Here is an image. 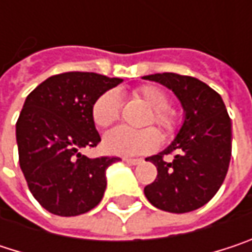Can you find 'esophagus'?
Listing matches in <instances>:
<instances>
[{"mask_svg": "<svg viewBox=\"0 0 252 252\" xmlns=\"http://www.w3.org/2000/svg\"><path fill=\"white\" fill-rule=\"evenodd\" d=\"M124 162L129 163V165H138V163H141V159H131V158H124Z\"/></svg>", "mask_w": 252, "mask_h": 252, "instance_id": "1", "label": "esophagus"}]
</instances>
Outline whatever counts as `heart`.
<instances>
[{
    "mask_svg": "<svg viewBox=\"0 0 252 252\" xmlns=\"http://www.w3.org/2000/svg\"><path fill=\"white\" fill-rule=\"evenodd\" d=\"M134 96L143 100L150 109L152 115L147 120V126L155 124L165 132H174L176 128L175 114L171 108V96L160 87L146 84L134 92ZM121 115V97L115 90L102 93L92 106L93 123L100 128L114 126ZM160 143V135L155 128H144L140 131L120 126L109 131L105 135V147L108 152L121 156L144 155L155 150Z\"/></svg>",
    "mask_w": 252,
    "mask_h": 252,
    "instance_id": "b5f03b06",
    "label": "heart"
}]
</instances>
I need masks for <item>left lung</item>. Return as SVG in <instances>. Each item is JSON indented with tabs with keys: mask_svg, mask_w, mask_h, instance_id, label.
<instances>
[{
	"mask_svg": "<svg viewBox=\"0 0 252 252\" xmlns=\"http://www.w3.org/2000/svg\"><path fill=\"white\" fill-rule=\"evenodd\" d=\"M171 89L181 100L185 120L175 140L146 160L158 168L146 185L147 200L169 213H187L209 203L227 174L232 155V124L218 92L198 78L175 73L144 76ZM176 153L172 161L164 156Z\"/></svg>",
	"mask_w": 252,
	"mask_h": 252,
	"instance_id": "left-lung-1",
	"label": "left lung"
}]
</instances>
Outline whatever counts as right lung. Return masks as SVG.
Returning a JSON list of instances; mask_svg holds the SVG:
<instances>
[{
	"label": "right lung",
	"instance_id": "obj_1",
	"mask_svg": "<svg viewBox=\"0 0 252 252\" xmlns=\"http://www.w3.org/2000/svg\"><path fill=\"white\" fill-rule=\"evenodd\" d=\"M121 78L70 71L46 78L27 97L16 124L19 162L37 203L57 216L94 209L106 188V168L120 158L90 159L100 135L92 118L94 100Z\"/></svg>",
	"mask_w": 252,
	"mask_h": 252
}]
</instances>
